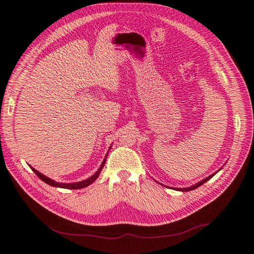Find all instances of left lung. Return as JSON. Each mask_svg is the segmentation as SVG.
<instances>
[{
	"mask_svg": "<svg viewBox=\"0 0 254 254\" xmlns=\"http://www.w3.org/2000/svg\"><path fill=\"white\" fill-rule=\"evenodd\" d=\"M222 169V168H221ZM220 169V170H221ZM219 170V171H220ZM219 171H216V172L215 173H213V174H211L210 176H208V178H205V179H203L202 181H200V182H198V183H196V184H194V185H192V186H190V187H186V188H175V187H171V188H172V190H179V191H190V190H196V188H198L199 186H201L202 184H204V183L205 182H207V181H209L211 178H212V176H214L217 172H219ZM159 183V182H158ZM159 184H160V183H159ZM160 185H162V184H160ZM164 186V185H163ZM166 187H168V186H166Z\"/></svg>",
	"mask_w": 254,
	"mask_h": 254,
	"instance_id": "left-lung-1",
	"label": "left lung"
}]
</instances>
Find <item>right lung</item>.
<instances>
[{"mask_svg":"<svg viewBox=\"0 0 254 254\" xmlns=\"http://www.w3.org/2000/svg\"><path fill=\"white\" fill-rule=\"evenodd\" d=\"M110 148H111V147H109V150H110ZM109 150H108V152H109ZM108 152H107V155L105 156V159L103 160L102 164H100L99 169L96 171L95 173H94L92 176H90V178L86 179V180L80 181V182H75V183H60V182H56V181H54V180L47 178V176H45L44 174L40 173L39 171H37L34 168H32V167H30V168H31V170L33 171V172L39 176V178H40L41 180H42L43 182H45L46 184H49V185H51V186H53V187L67 188V190H80V188H84V187H86V186H88V185H91L93 182H95V180L98 178L100 171L103 170V168H104V166H105V162H106V159H107Z\"/></svg>","mask_w":254,"mask_h":254,"instance_id":"1","label":"right lung"}]
</instances>
